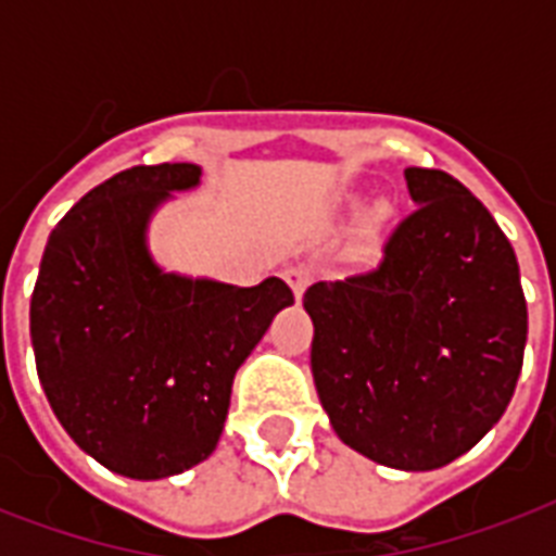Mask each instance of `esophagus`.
Here are the masks:
<instances>
[{
	"label": "esophagus",
	"instance_id": "34e87169",
	"mask_svg": "<svg viewBox=\"0 0 556 556\" xmlns=\"http://www.w3.org/2000/svg\"><path fill=\"white\" fill-rule=\"evenodd\" d=\"M286 282L291 286V291H294V300L300 303L305 294V288H308V274H305L303 268H288L286 270Z\"/></svg>",
	"mask_w": 556,
	"mask_h": 556
}]
</instances>
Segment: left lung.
<instances>
[{
    "instance_id": "obj_1",
    "label": "left lung",
    "mask_w": 556,
    "mask_h": 556,
    "mask_svg": "<svg viewBox=\"0 0 556 556\" xmlns=\"http://www.w3.org/2000/svg\"><path fill=\"white\" fill-rule=\"evenodd\" d=\"M415 213L383 262L317 282L312 371L338 439L383 467L435 470L500 421L517 389L528 308L517 253L482 201L406 167Z\"/></svg>"
}]
</instances>
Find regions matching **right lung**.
I'll use <instances>...</instances> for the list:
<instances>
[{
  "instance_id": "1",
  "label": "right lung",
  "mask_w": 556,
  "mask_h": 556,
  "mask_svg": "<svg viewBox=\"0 0 556 556\" xmlns=\"http://www.w3.org/2000/svg\"><path fill=\"white\" fill-rule=\"evenodd\" d=\"M199 164L117 173L51 230L30 296V346L56 421L126 479L185 473L216 450L236 369L294 305L279 277L239 288L167 270L150 225Z\"/></svg>"
}]
</instances>
